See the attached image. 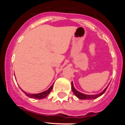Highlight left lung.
Masks as SVG:
<instances>
[{
  "label": "left lung",
  "instance_id": "1",
  "mask_svg": "<svg viewBox=\"0 0 125 125\" xmlns=\"http://www.w3.org/2000/svg\"><path fill=\"white\" fill-rule=\"evenodd\" d=\"M108 87H107V88H108ZM107 88L104 89V91H103V92H101V93L100 94H94V95H87V94H83L77 91V90L74 88V87L73 82L71 83V89H72L73 92V93L76 96L78 97V98H79V99H81V100H93V99L98 98V97H100V96L102 95L103 94H104V93L105 92Z\"/></svg>",
  "mask_w": 125,
  "mask_h": 125
}]
</instances>
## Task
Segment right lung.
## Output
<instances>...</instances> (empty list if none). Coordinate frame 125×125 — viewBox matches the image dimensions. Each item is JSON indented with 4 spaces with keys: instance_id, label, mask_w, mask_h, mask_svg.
I'll return each mask as SVG.
<instances>
[{
    "instance_id": "obj_1",
    "label": "right lung",
    "mask_w": 125,
    "mask_h": 125,
    "mask_svg": "<svg viewBox=\"0 0 125 125\" xmlns=\"http://www.w3.org/2000/svg\"><path fill=\"white\" fill-rule=\"evenodd\" d=\"M52 87H53V84L51 86L49 89H47V90H46V91H44V92L42 93H38V94H29L25 92V91H24L23 90L22 91L24 93V94H25V95L30 97V98H34V99H39V100H41V99L45 98L49 93H50V92L51 91L52 89Z\"/></svg>"
}]
</instances>
